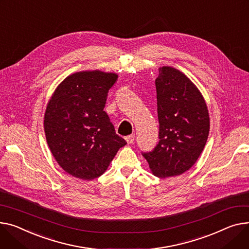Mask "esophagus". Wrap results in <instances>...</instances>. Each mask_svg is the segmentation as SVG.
<instances>
[{"instance_id": "1", "label": "esophagus", "mask_w": 249, "mask_h": 249, "mask_svg": "<svg viewBox=\"0 0 249 249\" xmlns=\"http://www.w3.org/2000/svg\"><path fill=\"white\" fill-rule=\"evenodd\" d=\"M125 140L127 141L128 144H133V143H134V140H135V135H134V134L128 135V136L125 137Z\"/></svg>"}]
</instances>
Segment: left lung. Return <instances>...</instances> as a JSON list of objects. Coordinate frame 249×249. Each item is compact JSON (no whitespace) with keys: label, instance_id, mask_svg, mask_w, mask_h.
Returning a JSON list of instances; mask_svg holds the SVG:
<instances>
[{"label":"left lung","instance_id":"1","mask_svg":"<svg viewBox=\"0 0 249 249\" xmlns=\"http://www.w3.org/2000/svg\"><path fill=\"white\" fill-rule=\"evenodd\" d=\"M159 142L142 152L152 173L160 178L190 169L200 156L209 133V115L199 90L179 70L164 66L155 80Z\"/></svg>","mask_w":249,"mask_h":249}]
</instances>
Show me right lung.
I'll list each match as a JSON object with an SVG mask.
<instances>
[{
    "mask_svg": "<svg viewBox=\"0 0 249 249\" xmlns=\"http://www.w3.org/2000/svg\"><path fill=\"white\" fill-rule=\"evenodd\" d=\"M118 75L99 70L66 78L47 105V143L60 166L83 180L101 176L127 142L116 134L104 111L109 90Z\"/></svg>",
    "mask_w": 249,
    "mask_h": 249,
    "instance_id": "1",
    "label": "right lung"
}]
</instances>
